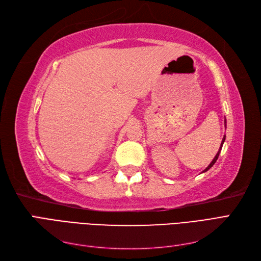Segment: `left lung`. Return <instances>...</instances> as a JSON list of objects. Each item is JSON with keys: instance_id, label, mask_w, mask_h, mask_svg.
<instances>
[{"instance_id": "1", "label": "left lung", "mask_w": 261, "mask_h": 261, "mask_svg": "<svg viewBox=\"0 0 261 261\" xmlns=\"http://www.w3.org/2000/svg\"><path fill=\"white\" fill-rule=\"evenodd\" d=\"M224 140H225V136H224V137H223V139H222V145H223V143H224ZM221 148H222V146H221V147H220V150H219V151H218V153H217V155H216V156H215V159H213V160H212V162H211V163H210V164H209V167H208V168H207V169H206V170H204V171H203V172H206V171H208V170H209V169H210V168H211V167H212V165H213V164H215V163H216V161H217V160H218V158H219V154H220V151H221Z\"/></svg>"}]
</instances>
